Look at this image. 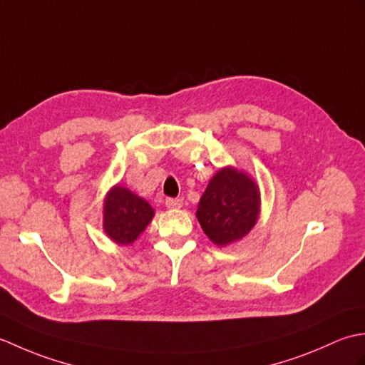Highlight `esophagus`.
<instances>
[{
  "label": "esophagus",
  "mask_w": 365,
  "mask_h": 365,
  "mask_svg": "<svg viewBox=\"0 0 365 365\" xmlns=\"http://www.w3.org/2000/svg\"><path fill=\"white\" fill-rule=\"evenodd\" d=\"M165 204L168 208H180L183 205V200L182 199H175V197H168L165 200Z\"/></svg>",
  "instance_id": "34e87169"
}]
</instances>
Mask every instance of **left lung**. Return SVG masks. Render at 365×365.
I'll list each match as a JSON object with an SVG mask.
<instances>
[{
    "instance_id": "left-lung-1",
    "label": "left lung",
    "mask_w": 365,
    "mask_h": 365,
    "mask_svg": "<svg viewBox=\"0 0 365 365\" xmlns=\"http://www.w3.org/2000/svg\"><path fill=\"white\" fill-rule=\"evenodd\" d=\"M259 190L250 177L226 168L215 174L199 200L197 220L215 245L243 238L259 216Z\"/></svg>"
}]
</instances>
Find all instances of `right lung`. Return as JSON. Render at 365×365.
<instances>
[{"label":"right lung","mask_w":365,"mask_h":365,"mask_svg":"<svg viewBox=\"0 0 365 365\" xmlns=\"http://www.w3.org/2000/svg\"><path fill=\"white\" fill-rule=\"evenodd\" d=\"M103 227L113 242L130 245L150 222L153 210L127 188L114 187L105 200Z\"/></svg>","instance_id":"1"}]
</instances>
